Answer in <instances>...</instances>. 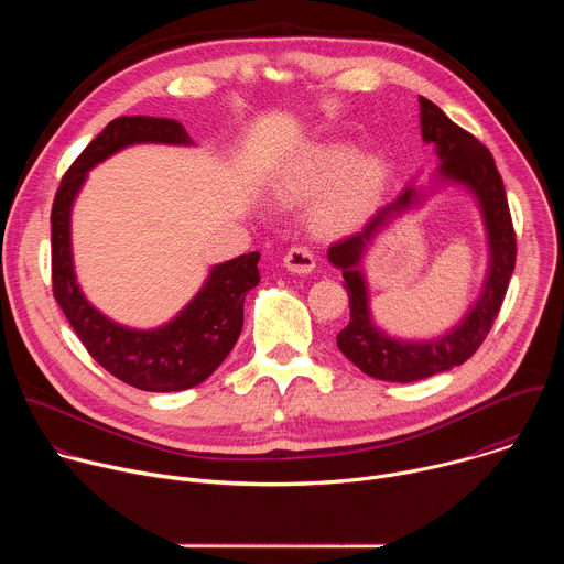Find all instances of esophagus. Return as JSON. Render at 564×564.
Returning a JSON list of instances; mask_svg holds the SVG:
<instances>
[{
    "label": "esophagus",
    "mask_w": 564,
    "mask_h": 564,
    "mask_svg": "<svg viewBox=\"0 0 564 564\" xmlns=\"http://www.w3.org/2000/svg\"><path fill=\"white\" fill-rule=\"evenodd\" d=\"M283 265L294 274H310L314 270V254H312L310 248L294 246V248L288 250V254L283 259Z\"/></svg>",
    "instance_id": "esophagus-1"
}]
</instances>
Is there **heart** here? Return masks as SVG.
<instances>
[{
	"instance_id": "1",
	"label": "heart",
	"mask_w": 564,
	"mask_h": 564,
	"mask_svg": "<svg viewBox=\"0 0 564 564\" xmlns=\"http://www.w3.org/2000/svg\"><path fill=\"white\" fill-rule=\"evenodd\" d=\"M350 151L341 144L318 147L299 160L283 172L276 185V194L283 203H299L316 196L324 189L348 163ZM375 165L359 163L355 165L341 183L326 196L318 207V225L326 229H346L359 220L364 214L372 189H375Z\"/></svg>"
}]
</instances>
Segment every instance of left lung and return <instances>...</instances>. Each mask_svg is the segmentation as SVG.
<instances>
[{
	"label": "left lung",
	"mask_w": 564,
	"mask_h": 564,
	"mask_svg": "<svg viewBox=\"0 0 564 564\" xmlns=\"http://www.w3.org/2000/svg\"><path fill=\"white\" fill-rule=\"evenodd\" d=\"M420 113L424 140L437 144L442 174L451 181L468 185L479 198L491 240V272L485 285V294L479 296L475 307L462 321V326L435 341H394L372 326L366 283L357 265L370 236L392 209L406 207L411 203L413 189H406L390 207L377 212V216H372L361 231L350 234L330 246L328 259L344 270V285L350 296V321L337 335L339 350L366 375L401 383L444 372L464 364L477 352L500 314L518 252L505 183L491 151L473 133L455 124L431 100L420 98Z\"/></svg>",
	"instance_id": "8db88e82"
}]
</instances>
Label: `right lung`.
Wrapping results in <instances>:
<instances>
[{"mask_svg": "<svg viewBox=\"0 0 564 564\" xmlns=\"http://www.w3.org/2000/svg\"><path fill=\"white\" fill-rule=\"evenodd\" d=\"M133 142L187 144L176 120L120 116L79 153L59 181L51 209L53 296L87 352L116 379L149 392H176L205 381L234 348L243 328L246 294L261 281L259 252L216 265L198 296L158 330H129L102 316L79 292L70 261V203L87 172Z\"/></svg>", "mask_w": 564, "mask_h": 564, "instance_id": "right-lung-1", "label": "right lung"}]
</instances>
